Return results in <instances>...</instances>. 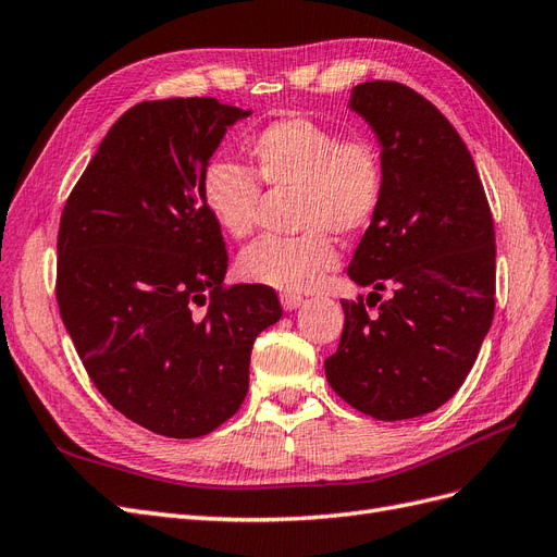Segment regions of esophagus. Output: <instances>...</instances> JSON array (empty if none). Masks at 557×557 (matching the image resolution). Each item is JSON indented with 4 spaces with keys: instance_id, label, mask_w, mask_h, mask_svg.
Returning a JSON list of instances; mask_svg holds the SVG:
<instances>
[{
    "instance_id": "34e87169",
    "label": "esophagus",
    "mask_w": 557,
    "mask_h": 557,
    "mask_svg": "<svg viewBox=\"0 0 557 557\" xmlns=\"http://www.w3.org/2000/svg\"><path fill=\"white\" fill-rule=\"evenodd\" d=\"M301 305H305V297H301V295H293V293H283V295H281V307H283L285 311H295V309H299Z\"/></svg>"
}]
</instances>
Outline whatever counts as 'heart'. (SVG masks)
I'll list each match as a JSON object with an SVG mask.
<instances>
[{
    "mask_svg": "<svg viewBox=\"0 0 557 557\" xmlns=\"http://www.w3.org/2000/svg\"><path fill=\"white\" fill-rule=\"evenodd\" d=\"M252 170L274 190H295V237H262L239 256V274L283 293H307L336 267L330 232L358 234L381 207V150L364 137L342 139L305 115L281 117L246 141ZM260 183L246 166L215 160L201 176V201L213 223L234 239L256 227Z\"/></svg>",
    "mask_w": 557,
    "mask_h": 557,
    "instance_id": "b5f03b06",
    "label": "heart"
}]
</instances>
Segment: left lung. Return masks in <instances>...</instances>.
<instances>
[{"label": "left lung", "mask_w": 557, "mask_h": 557, "mask_svg": "<svg viewBox=\"0 0 557 557\" xmlns=\"http://www.w3.org/2000/svg\"><path fill=\"white\" fill-rule=\"evenodd\" d=\"M348 107L376 134L385 185L348 264L350 281L372 293L367 305L342 301L344 332L325 376L352 409L407 420L458 393L493 325V213L460 134L423 95L367 81Z\"/></svg>", "instance_id": "obj_1"}]
</instances>
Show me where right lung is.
<instances>
[{
  "label": "right lung",
  "instance_id": "obj_1",
  "mask_svg": "<svg viewBox=\"0 0 557 557\" xmlns=\"http://www.w3.org/2000/svg\"><path fill=\"white\" fill-rule=\"evenodd\" d=\"M250 111L213 97L141 102L117 117L66 199L58 305L97 391L134 423L195 440L237 413L272 288H225L227 250L201 176Z\"/></svg>",
  "mask_w": 557,
  "mask_h": 557
}]
</instances>
